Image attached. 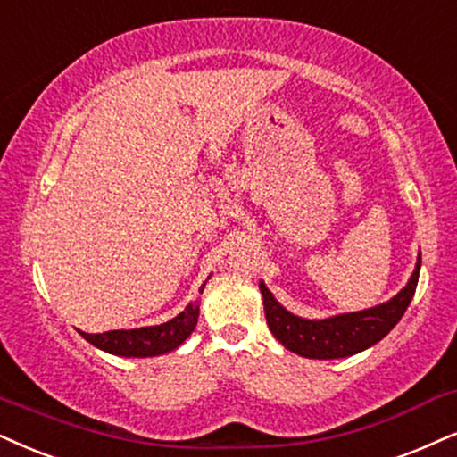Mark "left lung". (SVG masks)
I'll use <instances>...</instances> for the list:
<instances>
[{
	"mask_svg": "<svg viewBox=\"0 0 457 457\" xmlns=\"http://www.w3.org/2000/svg\"><path fill=\"white\" fill-rule=\"evenodd\" d=\"M420 265L421 255H418L411 278L390 302L322 320H308L291 314L276 302L270 288L263 282H259V291L263 295L265 320H268V327L274 333V337L287 350L295 352L299 356L331 361V358L358 354V352L371 348L373 344L384 339L396 327V322L403 319V314H405L413 299L415 287H418Z\"/></svg>",
	"mask_w": 457,
	"mask_h": 457,
	"instance_id": "obj_1",
	"label": "left lung"
}]
</instances>
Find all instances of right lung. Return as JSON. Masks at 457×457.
Masks as SVG:
<instances>
[{
  "instance_id": "1",
  "label": "right lung",
  "mask_w": 457,
  "mask_h": 457,
  "mask_svg": "<svg viewBox=\"0 0 457 457\" xmlns=\"http://www.w3.org/2000/svg\"><path fill=\"white\" fill-rule=\"evenodd\" d=\"M204 285L200 287V293ZM200 303L192 302L181 314L169 322H162L155 327L130 328V331H107V333H82L86 342H90L96 348L109 352L115 356H160L166 352L179 348L198 325Z\"/></svg>"
}]
</instances>
